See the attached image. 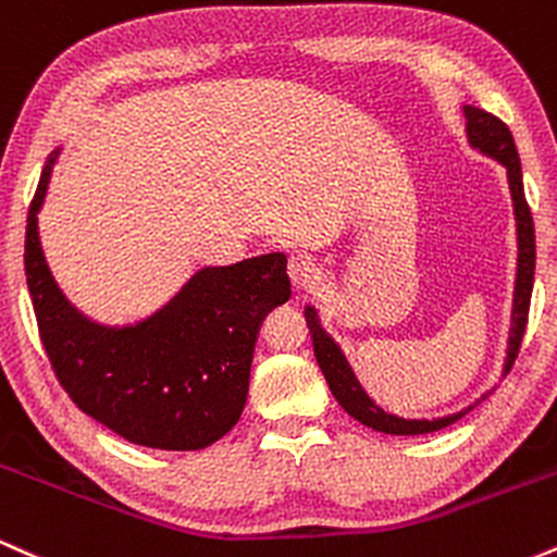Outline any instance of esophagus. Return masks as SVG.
Masks as SVG:
<instances>
[{
	"label": "esophagus",
	"instance_id": "1",
	"mask_svg": "<svg viewBox=\"0 0 557 557\" xmlns=\"http://www.w3.org/2000/svg\"><path fill=\"white\" fill-rule=\"evenodd\" d=\"M287 274H290V283L296 290H309V287L319 283L322 270H319L317 259L309 257V253H293L290 261H287Z\"/></svg>",
	"mask_w": 557,
	"mask_h": 557
}]
</instances>
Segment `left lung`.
Returning a JSON list of instances; mask_svg holds the SVG:
<instances>
[{
  "label": "left lung",
  "mask_w": 557,
  "mask_h": 557,
  "mask_svg": "<svg viewBox=\"0 0 557 557\" xmlns=\"http://www.w3.org/2000/svg\"><path fill=\"white\" fill-rule=\"evenodd\" d=\"M466 114V131H469V144L474 149L484 151V154L497 159V162L505 164L508 170V185H510V196H513V212H516V233H519V267H516V290H513V317H510V337H508V356H505V367L503 372L508 374L510 367H513L516 356H519L521 341H523V330H527V319H529V300H532V287H534V220L532 212H529L527 196H523V177H521V159L519 151H516L513 136H510L508 125L503 123L500 117L495 114L476 110V107H463ZM306 324H309L311 332V343H314V356L319 369H322L324 380L335 395V400L341 403L345 411L350 413L354 419H359L361 424L372 426L376 432L385 434H426V432H437L443 426H450L453 421H458L476 403H482L487 395H482L474 406L463 408V411L450 413V417L443 419H400L393 417V413L382 411L376 403L363 393V387L356 380L354 369L348 367L345 361L343 350L337 348V343L332 341L327 332L322 330L319 324L317 311L306 309Z\"/></svg>",
  "instance_id": "8db88e82"
}]
</instances>
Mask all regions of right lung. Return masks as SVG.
<instances>
[{
    "instance_id": "add662e5",
    "label": "right lung",
    "mask_w": 557,
    "mask_h": 557,
    "mask_svg": "<svg viewBox=\"0 0 557 557\" xmlns=\"http://www.w3.org/2000/svg\"><path fill=\"white\" fill-rule=\"evenodd\" d=\"M57 151L41 172L25 225V280L44 350L83 413L127 443L201 450L238 424L261 319L290 298L285 253L203 267L157 314L104 327L78 314L57 287L38 209Z\"/></svg>"
}]
</instances>
